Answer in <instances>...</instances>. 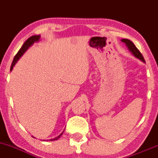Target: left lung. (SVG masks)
<instances>
[{"label": "left lung", "instance_id": "obj_1", "mask_svg": "<svg viewBox=\"0 0 158 158\" xmlns=\"http://www.w3.org/2000/svg\"><path fill=\"white\" fill-rule=\"evenodd\" d=\"M121 41H123V43H125L127 47H128V50H130V52H131L132 54H133L134 56H135L136 58H137V59H139V60H141L143 62H146L145 61V59L144 58H143V56L142 54H141V52L139 51V50L136 48V46L135 44H134V43L132 42L131 41H130V40L128 39H123L121 40Z\"/></svg>", "mask_w": 158, "mask_h": 158}]
</instances>
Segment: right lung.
Instances as JSON below:
<instances>
[{
    "mask_svg": "<svg viewBox=\"0 0 158 158\" xmlns=\"http://www.w3.org/2000/svg\"><path fill=\"white\" fill-rule=\"evenodd\" d=\"M40 37H41V36H40V35H32V36H31V37L29 38V39H27L24 43H23V44L22 45V47H21V48L20 49L19 51L18 52V53L16 54V55L15 56V57H14V59H13V61H12V65H11L10 71H12V69H13V67L15 66V64H16V62H17L18 60H19L20 58H21V56H23V54L24 53L25 51H26L27 49L30 48V47L31 46V45L33 44L34 43L38 42V41H39ZM63 132H64V131H63ZM63 132H61V133L59 136H58V137H55V138H53V139H50V141L56 140V139H59V137H60L62 135ZM34 138H35V137H34Z\"/></svg>",
    "mask_w": 158,
    "mask_h": 158,
    "instance_id": "right-lung-1",
    "label": "right lung"
}]
</instances>
